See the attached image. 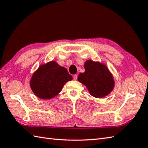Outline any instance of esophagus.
<instances>
[{"mask_svg": "<svg viewBox=\"0 0 148 148\" xmlns=\"http://www.w3.org/2000/svg\"><path fill=\"white\" fill-rule=\"evenodd\" d=\"M73 79L74 80H76V79H77V74H75L73 75Z\"/></svg>", "mask_w": 148, "mask_h": 148, "instance_id": "obj_1", "label": "esophagus"}]
</instances>
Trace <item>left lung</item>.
<instances>
[{"label":"left lung","mask_w":148,"mask_h":148,"mask_svg":"<svg viewBox=\"0 0 148 148\" xmlns=\"http://www.w3.org/2000/svg\"><path fill=\"white\" fill-rule=\"evenodd\" d=\"M85 72L79 74L78 81L86 86L90 94L94 97H104L110 94L114 88L112 74L104 64L86 60Z\"/></svg>","instance_id":"left-lung-1"}]
</instances>
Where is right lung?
I'll use <instances>...</instances> for the list:
<instances>
[{
  "label": "right lung",
  "instance_id": "obj_1",
  "mask_svg": "<svg viewBox=\"0 0 148 148\" xmlns=\"http://www.w3.org/2000/svg\"><path fill=\"white\" fill-rule=\"evenodd\" d=\"M73 77L65 67L59 66L54 60L41 64L33 73L30 81L32 92L42 99L56 97Z\"/></svg>",
  "mask_w": 148,
  "mask_h": 148
}]
</instances>
